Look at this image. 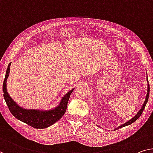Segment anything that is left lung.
<instances>
[{
  "instance_id": "left-lung-1",
  "label": "left lung",
  "mask_w": 153,
  "mask_h": 153,
  "mask_svg": "<svg viewBox=\"0 0 153 153\" xmlns=\"http://www.w3.org/2000/svg\"><path fill=\"white\" fill-rule=\"evenodd\" d=\"M147 82H148V79H147ZM149 93H150V86H149V82H148V90H147V95H146V100H145V101H144V102H143V106H142V108H141V109L140 110V111H139V112L136 114V115H135V116H134V117H133V118H132V119H131V120H130L129 121H128V122H126V123H124V124H123L122 125H121V126H118L117 128H116L115 129H114V131H115V130H117V129H119V128H120L124 127V126H128V125L131 124L132 123H133L134 122H135V121H136L137 120L139 117H140V115H142V112L143 111V109L145 108V106H146V105L148 100H149Z\"/></svg>"
}]
</instances>
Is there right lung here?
I'll return each mask as SVG.
<instances>
[{"label": "right lung", "mask_w": 153, "mask_h": 153, "mask_svg": "<svg viewBox=\"0 0 153 153\" xmlns=\"http://www.w3.org/2000/svg\"><path fill=\"white\" fill-rule=\"evenodd\" d=\"M11 63L9 64L6 71L5 77L4 79L3 85V91L4 93V99L11 114L16 119L33 127L34 128H45L60 120L66 112L70 95L74 88H72L67 94H65L61 100L60 104L54 108L50 110H39L22 108L13 101L7 91V79L10 74Z\"/></svg>", "instance_id": "add662e5"}]
</instances>
